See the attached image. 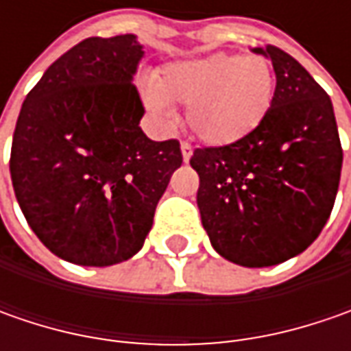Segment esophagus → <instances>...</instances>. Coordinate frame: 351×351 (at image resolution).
Wrapping results in <instances>:
<instances>
[{
    "instance_id": "34e87169",
    "label": "esophagus",
    "mask_w": 351,
    "mask_h": 351,
    "mask_svg": "<svg viewBox=\"0 0 351 351\" xmlns=\"http://www.w3.org/2000/svg\"><path fill=\"white\" fill-rule=\"evenodd\" d=\"M182 156H183V162H189V160H191V156H193V146H191V144H187V142H183Z\"/></svg>"
}]
</instances>
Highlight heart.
<instances>
[{
	"label": "heart",
	"mask_w": 351,
	"mask_h": 351,
	"mask_svg": "<svg viewBox=\"0 0 351 351\" xmlns=\"http://www.w3.org/2000/svg\"><path fill=\"white\" fill-rule=\"evenodd\" d=\"M274 93L276 74L263 56L217 52L166 64L142 101L164 125H173L171 105L187 107L185 123L199 141L228 146L262 125Z\"/></svg>",
	"instance_id": "1"
}]
</instances>
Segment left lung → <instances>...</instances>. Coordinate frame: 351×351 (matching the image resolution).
<instances>
[{"label": "left lung", "instance_id": "obj_1", "mask_svg": "<svg viewBox=\"0 0 351 351\" xmlns=\"http://www.w3.org/2000/svg\"><path fill=\"white\" fill-rule=\"evenodd\" d=\"M274 64L276 93L263 123L242 141L197 148V207L213 248L244 267L287 262L330 217L342 146L330 97L291 54L252 48Z\"/></svg>", "mask_w": 351, "mask_h": 351}]
</instances>
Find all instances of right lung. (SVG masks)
I'll return each mask as SVG.
<instances>
[{"label":"right lung","mask_w":351,"mask_h":351,"mask_svg":"<svg viewBox=\"0 0 351 351\" xmlns=\"http://www.w3.org/2000/svg\"><path fill=\"white\" fill-rule=\"evenodd\" d=\"M144 47L136 34L91 36L54 62L21 107L11 182L33 232L54 256L105 267L144 246L178 141H150L132 86Z\"/></svg>","instance_id":"1"}]
</instances>
